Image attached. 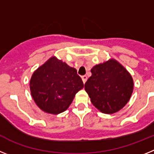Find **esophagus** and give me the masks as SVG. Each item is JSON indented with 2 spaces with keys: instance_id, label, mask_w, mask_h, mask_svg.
<instances>
[{
  "instance_id": "obj_1",
  "label": "esophagus",
  "mask_w": 154,
  "mask_h": 154,
  "mask_svg": "<svg viewBox=\"0 0 154 154\" xmlns=\"http://www.w3.org/2000/svg\"><path fill=\"white\" fill-rule=\"evenodd\" d=\"M87 76L86 75H82V82H83V83H85V82L87 80Z\"/></svg>"
}]
</instances>
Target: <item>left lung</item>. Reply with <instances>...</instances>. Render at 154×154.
Instances as JSON below:
<instances>
[{
    "label": "left lung",
    "mask_w": 154,
    "mask_h": 154,
    "mask_svg": "<svg viewBox=\"0 0 154 154\" xmlns=\"http://www.w3.org/2000/svg\"><path fill=\"white\" fill-rule=\"evenodd\" d=\"M85 89L100 112L112 114L126 106L133 90L131 75L117 61L109 59L95 65Z\"/></svg>",
    "instance_id": "1"
}]
</instances>
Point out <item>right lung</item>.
Returning a JSON list of instances; mask_svg holds the SVG:
<instances>
[{
    "label": "right lung",
    "instance_id": "right-lung-1",
    "mask_svg": "<svg viewBox=\"0 0 154 154\" xmlns=\"http://www.w3.org/2000/svg\"><path fill=\"white\" fill-rule=\"evenodd\" d=\"M83 86L76 69L56 57L50 58L35 71L30 80L31 96L37 106L55 115L67 109Z\"/></svg>",
    "mask_w": 154,
    "mask_h": 154
}]
</instances>
